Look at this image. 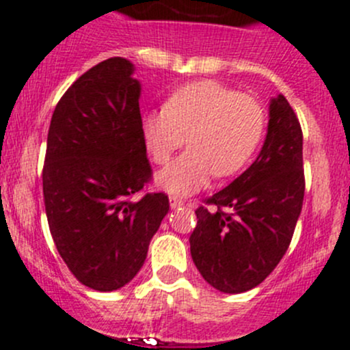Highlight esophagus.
<instances>
[{"label": "esophagus", "instance_id": "obj_1", "mask_svg": "<svg viewBox=\"0 0 350 350\" xmlns=\"http://www.w3.org/2000/svg\"><path fill=\"white\" fill-rule=\"evenodd\" d=\"M170 206H172L173 209L180 208V206H184V199L177 198V196H172V198H170Z\"/></svg>", "mask_w": 350, "mask_h": 350}]
</instances>
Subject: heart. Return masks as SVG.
Returning a JSON list of instances; mask_svg holds the SVG:
<instances>
[{"mask_svg":"<svg viewBox=\"0 0 350 350\" xmlns=\"http://www.w3.org/2000/svg\"><path fill=\"white\" fill-rule=\"evenodd\" d=\"M265 125V109L254 98L201 81L177 89L165 108L146 113L142 134L158 165H166L189 135L191 148L156 177L170 194L187 196L206 187L213 175L241 172L258 149Z\"/></svg>","mask_w":350,"mask_h":350,"instance_id":"b5f03b06","label":"heart"}]
</instances>
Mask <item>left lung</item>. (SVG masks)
I'll use <instances>...</instances> for the list:
<instances>
[{
	"instance_id": "obj_1",
	"label": "left lung",
	"mask_w": 350,
	"mask_h": 350,
	"mask_svg": "<svg viewBox=\"0 0 350 350\" xmlns=\"http://www.w3.org/2000/svg\"><path fill=\"white\" fill-rule=\"evenodd\" d=\"M304 187L301 123L278 94L256 161L196 209L189 242L202 278L225 294L258 287L291 245Z\"/></svg>"
}]
</instances>
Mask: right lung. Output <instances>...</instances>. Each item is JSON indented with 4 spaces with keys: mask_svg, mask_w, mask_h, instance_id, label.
<instances>
[{
    "mask_svg": "<svg viewBox=\"0 0 350 350\" xmlns=\"http://www.w3.org/2000/svg\"><path fill=\"white\" fill-rule=\"evenodd\" d=\"M129 59L108 58L73 82L51 116L42 168L46 216L73 277L99 292L127 285L170 209L151 180Z\"/></svg>",
    "mask_w": 350,
    "mask_h": 350,
    "instance_id": "1",
    "label": "right lung"
}]
</instances>
